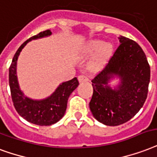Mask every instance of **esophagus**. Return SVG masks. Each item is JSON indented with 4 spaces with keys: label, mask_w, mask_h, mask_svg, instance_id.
Here are the masks:
<instances>
[{
    "label": "esophagus",
    "mask_w": 157,
    "mask_h": 157,
    "mask_svg": "<svg viewBox=\"0 0 157 157\" xmlns=\"http://www.w3.org/2000/svg\"><path fill=\"white\" fill-rule=\"evenodd\" d=\"M78 80L80 83H83V82H87L89 79H88V77L86 76H85V75H80L78 76Z\"/></svg>",
    "instance_id": "esophagus-1"
}]
</instances>
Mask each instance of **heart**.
<instances>
[{
  "mask_svg": "<svg viewBox=\"0 0 157 157\" xmlns=\"http://www.w3.org/2000/svg\"><path fill=\"white\" fill-rule=\"evenodd\" d=\"M100 50L99 54L93 63V67L100 68L102 67L113 52V47L110 44H104L101 40H92L85 47V52L87 55H94Z\"/></svg>",
  "mask_w": 157,
  "mask_h": 157,
  "instance_id": "b5f03b06",
  "label": "heart"
}]
</instances>
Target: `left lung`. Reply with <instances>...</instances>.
<instances>
[{
  "mask_svg": "<svg viewBox=\"0 0 157 157\" xmlns=\"http://www.w3.org/2000/svg\"><path fill=\"white\" fill-rule=\"evenodd\" d=\"M119 42L109 63L91 81L90 109L94 118L107 126H118L135 116L145 103L150 82V66L142 48L125 37H120ZM113 75L121 78L117 90L107 86Z\"/></svg>",
  "mask_w": 157,
  "mask_h": 157,
  "instance_id": "8db88e82",
  "label": "left lung"
}]
</instances>
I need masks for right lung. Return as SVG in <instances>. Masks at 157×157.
<instances>
[{
  "label": "right lung",
  "instance_id": "add662e5",
  "mask_svg": "<svg viewBox=\"0 0 157 157\" xmlns=\"http://www.w3.org/2000/svg\"><path fill=\"white\" fill-rule=\"evenodd\" d=\"M51 33H52L49 29L43 31L29 38L21 44L14 55L9 68L10 94L15 109L25 120L39 126H50L56 124L63 118L67 109L68 98L79 85L76 77L67 82H63L50 97L43 100H33L25 97L22 91L20 90L16 76V62L20 52L30 40L48 36Z\"/></svg>",
  "mask_w": 157,
  "mask_h": 157
}]
</instances>
